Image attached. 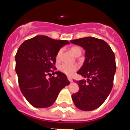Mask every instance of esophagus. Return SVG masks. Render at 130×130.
Instances as JSON below:
<instances>
[{"mask_svg":"<svg viewBox=\"0 0 130 130\" xmlns=\"http://www.w3.org/2000/svg\"><path fill=\"white\" fill-rule=\"evenodd\" d=\"M68 79L70 82H73V79L71 77H68Z\"/></svg>","mask_w":130,"mask_h":130,"instance_id":"esophagus-1","label":"esophagus"}]
</instances>
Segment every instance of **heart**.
Wrapping results in <instances>:
<instances>
[{
	"mask_svg": "<svg viewBox=\"0 0 130 130\" xmlns=\"http://www.w3.org/2000/svg\"><path fill=\"white\" fill-rule=\"evenodd\" d=\"M71 51L75 56L81 53V49L79 47H73L71 48ZM61 53L62 50H60L58 53H57V57H56L57 60L60 59ZM77 68L78 66H77L76 64H67V63H62V64H60L58 66V70H59L60 72H61L62 73L69 75V76H71V75H73V73L76 72Z\"/></svg>",
	"mask_w": 130,
	"mask_h": 130,
	"instance_id": "heart-1",
	"label": "heart"
}]
</instances>
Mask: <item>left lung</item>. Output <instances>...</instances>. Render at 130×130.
Segmentation results:
<instances>
[{
  "label": "left lung",
  "mask_w": 130,
  "mask_h": 130,
  "mask_svg": "<svg viewBox=\"0 0 130 130\" xmlns=\"http://www.w3.org/2000/svg\"><path fill=\"white\" fill-rule=\"evenodd\" d=\"M85 50V60L78 74L87 78L77 81L79 90L72 94L75 106L92 111L103 104L112 90L116 72L115 57L111 47L103 40L85 37L71 40Z\"/></svg>",
  "instance_id": "obj_1"
}]
</instances>
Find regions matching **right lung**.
<instances>
[{"label": "right lung", "instance_id": "add662e5", "mask_svg": "<svg viewBox=\"0 0 130 130\" xmlns=\"http://www.w3.org/2000/svg\"><path fill=\"white\" fill-rule=\"evenodd\" d=\"M67 40L36 36L21 45L15 55V71L20 90L30 105L45 108L54 104L60 91L70 83L64 73L54 72L56 56ZM56 73V77L52 76ZM49 75L50 77L47 79ZM52 76V77H51Z\"/></svg>", "mask_w": 130, "mask_h": 130}]
</instances>
